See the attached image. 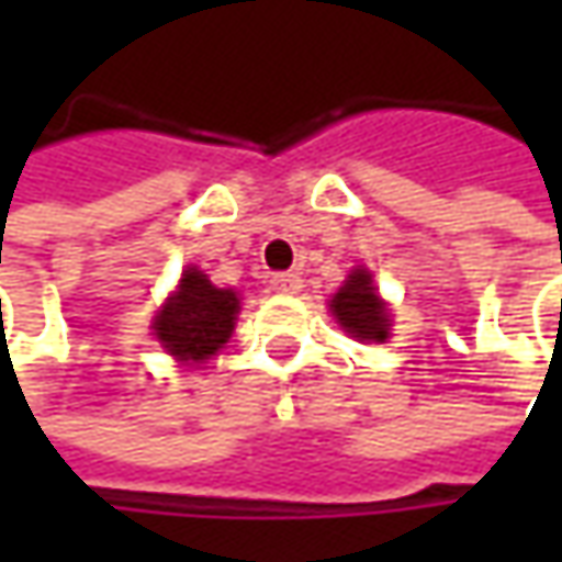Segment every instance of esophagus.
<instances>
[{
    "mask_svg": "<svg viewBox=\"0 0 562 562\" xmlns=\"http://www.w3.org/2000/svg\"><path fill=\"white\" fill-rule=\"evenodd\" d=\"M271 291L300 293V291H303V278H300V274H293V271H281V274H271Z\"/></svg>",
    "mask_w": 562,
    "mask_h": 562,
    "instance_id": "34e87169",
    "label": "esophagus"
}]
</instances>
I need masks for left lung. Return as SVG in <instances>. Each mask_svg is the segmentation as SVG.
Segmentation results:
<instances>
[{"instance_id": "obj_1", "label": "left lung", "mask_w": 562, "mask_h": 562, "mask_svg": "<svg viewBox=\"0 0 562 562\" xmlns=\"http://www.w3.org/2000/svg\"><path fill=\"white\" fill-rule=\"evenodd\" d=\"M328 306H331L337 325L357 340H378L381 344L391 335V313H387L384 300L378 296L369 269L350 271L344 288L331 296Z\"/></svg>"}]
</instances>
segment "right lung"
Instances as JSON below:
<instances>
[{
    "label": "right lung",
    "instance_id": "add662e5",
    "mask_svg": "<svg viewBox=\"0 0 562 562\" xmlns=\"http://www.w3.org/2000/svg\"><path fill=\"white\" fill-rule=\"evenodd\" d=\"M240 313L237 293L215 288L196 266L181 274L178 291L153 318V335L178 362H205L215 357L234 331Z\"/></svg>",
    "mask_w": 562,
    "mask_h": 562
}]
</instances>
